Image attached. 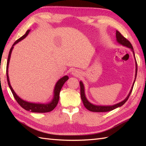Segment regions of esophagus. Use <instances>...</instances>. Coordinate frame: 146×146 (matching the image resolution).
Returning <instances> with one entry per match:
<instances>
[{
	"mask_svg": "<svg viewBox=\"0 0 146 146\" xmlns=\"http://www.w3.org/2000/svg\"><path fill=\"white\" fill-rule=\"evenodd\" d=\"M71 74H72L73 76H78L80 75V71L76 70V69H75V70H73L72 71H71Z\"/></svg>",
	"mask_w": 146,
	"mask_h": 146,
	"instance_id": "esophagus-1",
	"label": "esophagus"
}]
</instances>
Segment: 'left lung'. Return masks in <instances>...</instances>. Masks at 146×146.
Wrapping results in <instances>:
<instances>
[{
    "label": "left lung",
    "mask_w": 146,
    "mask_h": 146,
    "mask_svg": "<svg viewBox=\"0 0 146 146\" xmlns=\"http://www.w3.org/2000/svg\"><path fill=\"white\" fill-rule=\"evenodd\" d=\"M116 40H117V42L119 43V44H120V45H122L123 46H125V47L128 48H130L133 52V55H134L135 61V79H134V83H133L132 88L131 89V90H130L128 95L127 96V97L122 102H119V103L113 105H94V104H92L91 102H90L88 100V99L86 98V95H85V93L84 85H83V83L82 81H80V94H81V98H82L83 105H84L85 108H86V109H88V110L91 111H94V112H105V111H109L111 110H113L118 107L122 106V105L127 102V100H128L129 96H130V95H131V92H132L133 86H134V83L135 82L136 76H137V62H136V60H135L134 49H133L131 43L126 38H125L122 35H121V34L119 31H116Z\"/></svg>",
    "instance_id": "8db88e82"
}]
</instances>
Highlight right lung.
<instances>
[{
    "label": "right lung",
    "mask_w": 146,
    "mask_h": 146,
    "mask_svg": "<svg viewBox=\"0 0 146 146\" xmlns=\"http://www.w3.org/2000/svg\"><path fill=\"white\" fill-rule=\"evenodd\" d=\"M31 30H27L26 34L24 35L20 38L19 39H17L16 41H15L14 44L12 45V48L10 49V51H9V56H8V59H7V70H6V73H7V80L8 82V85L9 88H10L13 94L15 100L17 102V103L19 104L21 106L23 107L24 109H25L27 111H30L31 112H36V113H45V112H49V111H51L54 108L56 107V105L58 103L59 98H60V93L61 90L63 87L64 83L66 82L67 80L69 79V77L67 75H65L63 77H62L61 78L60 80L56 83L54 86V91H53V97H52V100L51 102H48V103H45V104H41V103H33V102H29L23 100V99L21 98L19 96L15 94V92L12 88L11 86L10 81H9V73H8V68H9V61H10L11 59V56L12 51V49L14 48V46L17 43L22 41V40L24 39L26 37L29 35Z\"/></svg>",
    "instance_id": "add662e5"
}]
</instances>
